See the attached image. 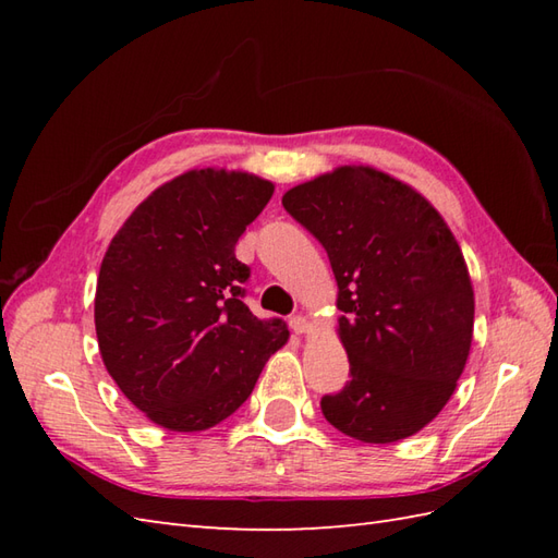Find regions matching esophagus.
<instances>
[{
  "label": "esophagus",
  "instance_id": "34e87169",
  "mask_svg": "<svg viewBox=\"0 0 558 558\" xmlns=\"http://www.w3.org/2000/svg\"><path fill=\"white\" fill-rule=\"evenodd\" d=\"M290 328L298 336H304V333H310V330H312V322L306 316H292L290 318Z\"/></svg>",
  "mask_w": 558,
  "mask_h": 558
}]
</instances>
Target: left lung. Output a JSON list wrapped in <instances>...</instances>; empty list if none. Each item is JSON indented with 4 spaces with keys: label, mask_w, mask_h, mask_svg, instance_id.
<instances>
[{
    "label": "left lung",
    "mask_w": 558,
    "mask_h": 558,
    "mask_svg": "<svg viewBox=\"0 0 558 558\" xmlns=\"http://www.w3.org/2000/svg\"><path fill=\"white\" fill-rule=\"evenodd\" d=\"M282 206L330 258L352 381L324 417L364 444L424 429L465 369L475 292L453 232L417 189L369 165L292 186Z\"/></svg>",
    "instance_id": "left-lung-1"
}]
</instances>
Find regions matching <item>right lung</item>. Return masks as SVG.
I'll use <instances>...</instances> for the list:
<instances>
[{"label":"right lung","mask_w":558,"mask_h":558,"mask_svg":"<svg viewBox=\"0 0 558 558\" xmlns=\"http://www.w3.org/2000/svg\"><path fill=\"white\" fill-rule=\"evenodd\" d=\"M276 186L240 170H189L141 201L112 236L96 288L105 369L170 432H204L252 396L290 333L242 302L234 244Z\"/></svg>","instance_id":"right-lung-1"}]
</instances>
